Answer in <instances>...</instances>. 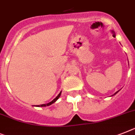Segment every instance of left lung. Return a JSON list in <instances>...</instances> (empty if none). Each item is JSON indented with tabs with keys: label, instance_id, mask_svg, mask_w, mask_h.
Here are the masks:
<instances>
[{
	"label": "left lung",
	"instance_id": "left-lung-1",
	"mask_svg": "<svg viewBox=\"0 0 135 135\" xmlns=\"http://www.w3.org/2000/svg\"><path fill=\"white\" fill-rule=\"evenodd\" d=\"M112 31V33H113V37H114V38H115V32H114V31ZM119 91V90H118V91H117V92L115 93H114V95H115V94L117 93H118Z\"/></svg>",
	"mask_w": 135,
	"mask_h": 135
}]
</instances>
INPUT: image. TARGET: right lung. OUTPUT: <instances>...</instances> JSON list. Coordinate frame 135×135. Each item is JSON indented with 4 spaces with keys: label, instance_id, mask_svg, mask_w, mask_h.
Masks as SVG:
<instances>
[{
    "label": "right lung",
    "instance_id": "right-lung-1",
    "mask_svg": "<svg viewBox=\"0 0 135 135\" xmlns=\"http://www.w3.org/2000/svg\"><path fill=\"white\" fill-rule=\"evenodd\" d=\"M61 92H62V91H61ZM61 92L60 93L58 94V95L57 96V97H55V99H54V100H52L51 102H49V103H48V104H41V105H36V106H37V107H40H40H43V106H49V105H51L52 104H54V102H56V101L57 100V99H58V98L60 97V95H61Z\"/></svg>",
    "mask_w": 135,
    "mask_h": 135
}]
</instances>
